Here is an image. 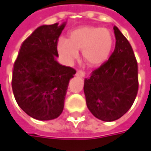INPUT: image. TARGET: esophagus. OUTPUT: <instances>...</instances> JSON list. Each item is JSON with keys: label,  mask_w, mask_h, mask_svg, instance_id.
<instances>
[{"label": "esophagus", "mask_w": 151, "mask_h": 151, "mask_svg": "<svg viewBox=\"0 0 151 151\" xmlns=\"http://www.w3.org/2000/svg\"><path fill=\"white\" fill-rule=\"evenodd\" d=\"M77 76H78V77H81V78H84L85 76H86V72H85L84 70H78V72H77Z\"/></svg>", "instance_id": "34e87169"}]
</instances>
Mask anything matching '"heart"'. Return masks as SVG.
<instances>
[{
    "label": "heart",
    "instance_id": "b5f03b06",
    "mask_svg": "<svg viewBox=\"0 0 151 151\" xmlns=\"http://www.w3.org/2000/svg\"><path fill=\"white\" fill-rule=\"evenodd\" d=\"M114 46V37L106 28L81 26L70 31L68 40L58 41L59 53L66 61H72L81 50L85 62L90 66L100 65L109 58Z\"/></svg>",
    "mask_w": 151,
    "mask_h": 151
}]
</instances>
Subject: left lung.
<instances>
[{"label":"left lung","instance_id":"left-lung-1","mask_svg":"<svg viewBox=\"0 0 151 151\" xmlns=\"http://www.w3.org/2000/svg\"><path fill=\"white\" fill-rule=\"evenodd\" d=\"M115 49L108 61L85 79L88 109L96 118L115 121L132 106L138 90V62L131 45L114 26Z\"/></svg>","mask_w":151,"mask_h":151}]
</instances>
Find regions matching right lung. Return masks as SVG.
Returning a JSON list of instances; mask_svg holds the SVG:
<instances>
[{
	"label": "right lung",
	"instance_id": "obj_1",
	"mask_svg": "<svg viewBox=\"0 0 151 151\" xmlns=\"http://www.w3.org/2000/svg\"><path fill=\"white\" fill-rule=\"evenodd\" d=\"M65 24L40 26L25 39L13 64L12 88L23 111L45 121L63 111L65 96L76 70L56 61L58 41Z\"/></svg>",
	"mask_w": 151,
	"mask_h": 151
}]
</instances>
